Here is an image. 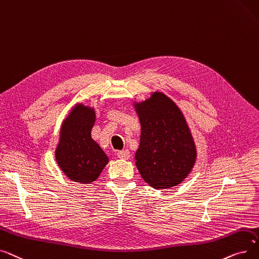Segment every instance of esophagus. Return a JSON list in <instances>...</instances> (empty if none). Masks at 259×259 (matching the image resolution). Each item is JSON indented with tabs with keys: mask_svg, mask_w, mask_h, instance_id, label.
I'll return each instance as SVG.
<instances>
[{
	"mask_svg": "<svg viewBox=\"0 0 259 259\" xmlns=\"http://www.w3.org/2000/svg\"><path fill=\"white\" fill-rule=\"evenodd\" d=\"M118 157L120 159H123V160H127L130 157H131V153L128 150H125V151H120L118 154Z\"/></svg>",
	"mask_w": 259,
	"mask_h": 259,
	"instance_id": "obj_1",
	"label": "esophagus"
}]
</instances>
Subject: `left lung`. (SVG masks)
Segmentation results:
<instances>
[{
  "label": "left lung",
  "mask_w": 259,
  "mask_h": 259,
  "mask_svg": "<svg viewBox=\"0 0 259 259\" xmlns=\"http://www.w3.org/2000/svg\"><path fill=\"white\" fill-rule=\"evenodd\" d=\"M133 105L141 125L140 145L135 154L141 177L156 190L178 186L193 170L197 158L186 118L161 92Z\"/></svg>",
  "instance_id": "obj_1"
}]
</instances>
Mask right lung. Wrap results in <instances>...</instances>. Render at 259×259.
Returning a JSON list of instances; mask_svg holds the SVG:
<instances>
[{
	"label": "right lung",
	"instance_id": "add662e5",
	"mask_svg": "<svg viewBox=\"0 0 259 259\" xmlns=\"http://www.w3.org/2000/svg\"><path fill=\"white\" fill-rule=\"evenodd\" d=\"M95 107L77 103L72 106L60 128L55 157L68 179L89 184L100 176L109 159L93 138Z\"/></svg>",
	"mask_w": 259,
	"mask_h": 259
}]
</instances>
